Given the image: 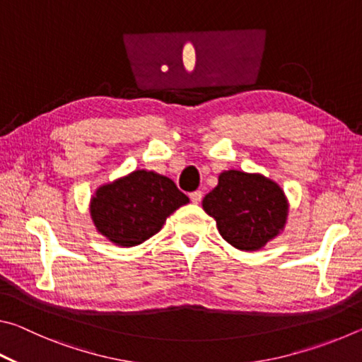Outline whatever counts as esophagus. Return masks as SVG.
Returning <instances> with one entry per match:
<instances>
[{
	"mask_svg": "<svg viewBox=\"0 0 362 362\" xmlns=\"http://www.w3.org/2000/svg\"><path fill=\"white\" fill-rule=\"evenodd\" d=\"M189 199H192V203L198 204V203H201V199H203V193H201L199 189H196V192L189 193Z\"/></svg>",
	"mask_w": 362,
	"mask_h": 362,
	"instance_id": "1",
	"label": "esophagus"
}]
</instances>
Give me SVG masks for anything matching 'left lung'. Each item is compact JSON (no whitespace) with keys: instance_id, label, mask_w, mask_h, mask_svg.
<instances>
[{"instance_id":"8db88e82","label":"left lung","mask_w":362,"mask_h":362,"mask_svg":"<svg viewBox=\"0 0 362 362\" xmlns=\"http://www.w3.org/2000/svg\"><path fill=\"white\" fill-rule=\"evenodd\" d=\"M218 233L233 247L252 252L284 230L289 203L276 182L262 174L223 170L203 199Z\"/></svg>"}]
</instances>
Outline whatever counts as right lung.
Instances as JSON below:
<instances>
[{"mask_svg":"<svg viewBox=\"0 0 362 362\" xmlns=\"http://www.w3.org/2000/svg\"><path fill=\"white\" fill-rule=\"evenodd\" d=\"M187 203L188 196L169 177L139 169L97 188L89 212L102 236L132 247L156 235L170 214Z\"/></svg>","mask_w":362,"mask_h":362,"instance_id":"obj_1","label":"right lung"}]
</instances>
